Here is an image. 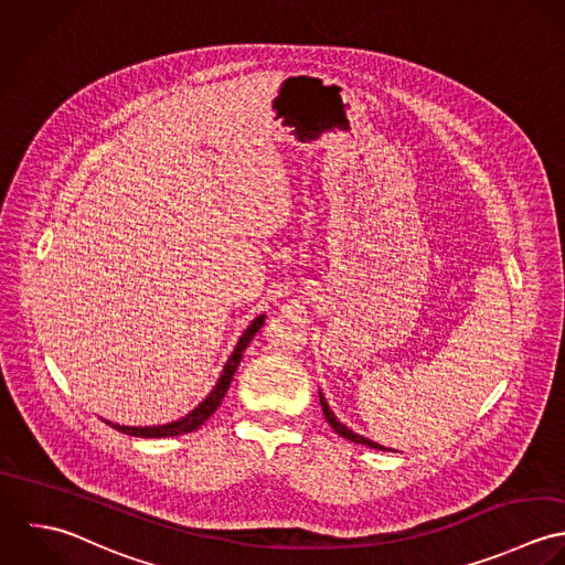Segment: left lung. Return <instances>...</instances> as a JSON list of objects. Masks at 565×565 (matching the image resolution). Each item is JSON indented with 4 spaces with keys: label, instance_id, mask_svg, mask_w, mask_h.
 I'll return each mask as SVG.
<instances>
[{
    "label": "left lung",
    "instance_id": "left-lung-1",
    "mask_svg": "<svg viewBox=\"0 0 565 565\" xmlns=\"http://www.w3.org/2000/svg\"><path fill=\"white\" fill-rule=\"evenodd\" d=\"M319 399H321V408H323V415H326V419H328V424L334 428V433L340 435V437H344L347 441H353V444H360V446H366V448H375V450H384V451H395L391 450V448H384V446H380V444H375V441H371V439H366V437H362V435H358V433H353L351 428H347L342 422H339V417L332 413V408H330V404H328V399H326V395L319 391Z\"/></svg>",
    "mask_w": 565,
    "mask_h": 565
}]
</instances>
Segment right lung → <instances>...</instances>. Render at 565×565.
Wrapping results in <instances>:
<instances>
[{"label":"right lung","instance_id":"1","mask_svg":"<svg viewBox=\"0 0 565 565\" xmlns=\"http://www.w3.org/2000/svg\"><path fill=\"white\" fill-rule=\"evenodd\" d=\"M264 319H266V317L259 315V317H255V319L250 321V326L244 330V334L237 340L235 349L231 351V355H228V360H226L225 369H223V373H221L216 386L212 388V393H210L192 413H188V415L181 417L179 422L163 424V426H143V428H141V426H119V424H111V422H107V424H109L111 428H115V430L124 433V435L141 437V439L179 437V435H188V433L199 430V428L216 413V408H218L221 402L225 399L228 384H231V380H233V373L237 371V364H239V360H242V353H244V349L248 347V342L253 340V337L259 332V328L264 326Z\"/></svg>","mask_w":565,"mask_h":565}]
</instances>
